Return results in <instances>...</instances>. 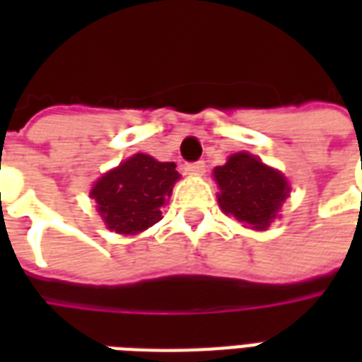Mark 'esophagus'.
<instances>
[{
	"label": "esophagus",
	"instance_id": "34e87169",
	"mask_svg": "<svg viewBox=\"0 0 362 362\" xmlns=\"http://www.w3.org/2000/svg\"><path fill=\"white\" fill-rule=\"evenodd\" d=\"M184 170L188 174H196V176H199V174L205 173V163L204 160H197V163H186L184 165Z\"/></svg>",
	"mask_w": 362,
	"mask_h": 362
}]
</instances>
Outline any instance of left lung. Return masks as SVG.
<instances>
[{
	"instance_id": "obj_1",
	"label": "left lung",
	"mask_w": 362,
	"mask_h": 362,
	"mask_svg": "<svg viewBox=\"0 0 362 362\" xmlns=\"http://www.w3.org/2000/svg\"><path fill=\"white\" fill-rule=\"evenodd\" d=\"M219 205L227 215L254 230H266L287 199V178L250 153H235L213 170Z\"/></svg>"
}]
</instances>
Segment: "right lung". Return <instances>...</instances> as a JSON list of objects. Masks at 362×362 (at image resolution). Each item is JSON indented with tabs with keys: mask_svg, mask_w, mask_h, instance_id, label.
Masks as SVG:
<instances>
[{
	"mask_svg": "<svg viewBox=\"0 0 362 362\" xmlns=\"http://www.w3.org/2000/svg\"><path fill=\"white\" fill-rule=\"evenodd\" d=\"M180 174L174 163L137 153L98 178L90 189L104 225L118 235H137L163 219L160 207Z\"/></svg>",
	"mask_w": 362,
	"mask_h": 362,
	"instance_id": "1",
	"label": "right lung"
}]
</instances>
